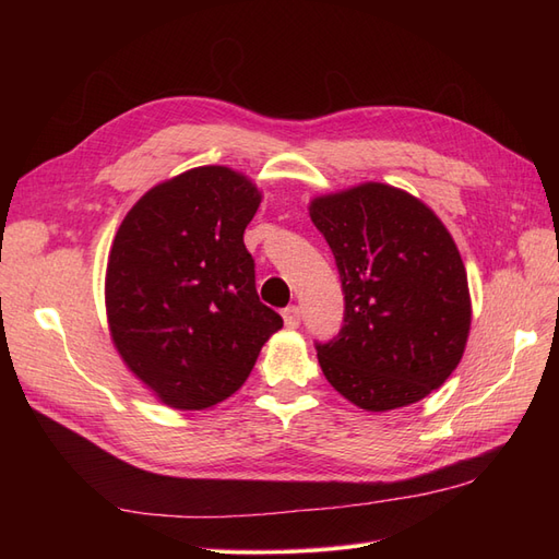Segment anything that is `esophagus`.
Instances as JSON below:
<instances>
[{"mask_svg":"<svg viewBox=\"0 0 559 559\" xmlns=\"http://www.w3.org/2000/svg\"><path fill=\"white\" fill-rule=\"evenodd\" d=\"M282 319H284V326L286 329H298L300 324V308L298 306H289L282 310Z\"/></svg>","mask_w":559,"mask_h":559,"instance_id":"obj_1","label":"esophagus"}]
</instances>
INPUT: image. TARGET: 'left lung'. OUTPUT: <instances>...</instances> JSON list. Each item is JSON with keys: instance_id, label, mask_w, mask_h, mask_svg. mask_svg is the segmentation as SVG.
I'll return each mask as SVG.
<instances>
[{"instance_id": "obj_1", "label": "left lung", "mask_w": 559, "mask_h": 559, "mask_svg": "<svg viewBox=\"0 0 559 559\" xmlns=\"http://www.w3.org/2000/svg\"><path fill=\"white\" fill-rule=\"evenodd\" d=\"M345 294V324L317 359L337 394L368 413L417 403L460 366L471 331L466 267L431 207L366 181L310 200Z\"/></svg>"}]
</instances>
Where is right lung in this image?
<instances>
[{
  "label": "right lung",
  "mask_w": 559,
  "mask_h": 559,
  "mask_svg": "<svg viewBox=\"0 0 559 559\" xmlns=\"http://www.w3.org/2000/svg\"><path fill=\"white\" fill-rule=\"evenodd\" d=\"M261 191L226 165L148 189L111 242L105 308L130 373L167 408L207 411L249 378L282 317L259 300L245 228Z\"/></svg>",
  "instance_id": "right-lung-1"
}]
</instances>
